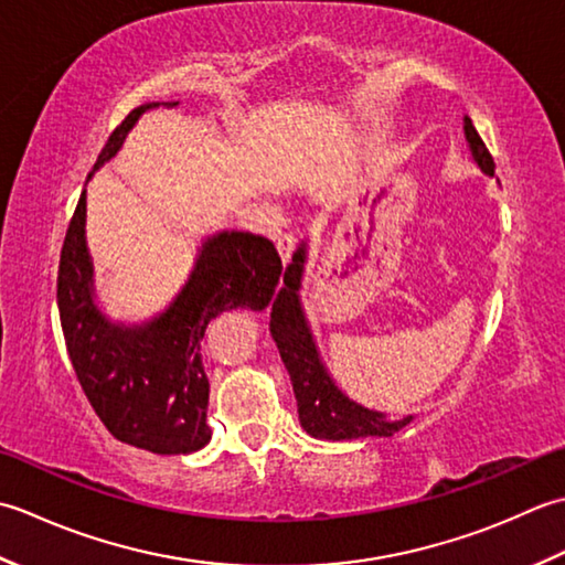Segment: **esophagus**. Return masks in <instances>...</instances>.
<instances>
[{"instance_id": "1", "label": "esophagus", "mask_w": 565, "mask_h": 565, "mask_svg": "<svg viewBox=\"0 0 565 565\" xmlns=\"http://www.w3.org/2000/svg\"><path fill=\"white\" fill-rule=\"evenodd\" d=\"M295 248H297V236L295 234H282L278 238V253H280L282 263H290Z\"/></svg>"}]
</instances>
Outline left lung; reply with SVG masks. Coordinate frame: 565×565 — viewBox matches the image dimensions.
<instances>
[{
	"instance_id": "left-lung-1",
	"label": "left lung",
	"mask_w": 565,
	"mask_h": 565,
	"mask_svg": "<svg viewBox=\"0 0 565 565\" xmlns=\"http://www.w3.org/2000/svg\"><path fill=\"white\" fill-rule=\"evenodd\" d=\"M463 131L480 170L486 175H494V160L468 117H463ZM305 260L307 244H299L292 263L285 268L282 287L275 297L270 312V333L278 343L280 359L292 380L299 424L309 436L327 441L361 439V436H393L414 419L412 414L405 419L390 422L385 412L359 405L333 383L327 365L321 363L312 329H309L302 302H299Z\"/></svg>"
}]
</instances>
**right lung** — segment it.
<instances>
[{"label":"right lung","instance_id":"1","mask_svg":"<svg viewBox=\"0 0 565 565\" xmlns=\"http://www.w3.org/2000/svg\"><path fill=\"white\" fill-rule=\"evenodd\" d=\"M153 107L158 102L134 109L114 129L95 170L119 153L131 126ZM85 214L83 190L57 266V309L79 385L114 439L160 456L200 451L212 439L210 380L202 363L206 324L226 309L268 307L282 273L278 250L250 232L206 236L185 287L166 312L143 324H114L95 302Z\"/></svg>","mask_w":565,"mask_h":565}]
</instances>
